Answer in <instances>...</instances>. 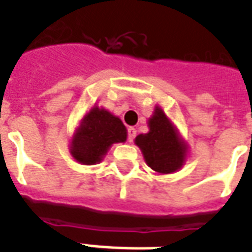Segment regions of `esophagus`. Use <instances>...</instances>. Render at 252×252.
Returning a JSON list of instances; mask_svg holds the SVG:
<instances>
[{
	"mask_svg": "<svg viewBox=\"0 0 252 252\" xmlns=\"http://www.w3.org/2000/svg\"><path fill=\"white\" fill-rule=\"evenodd\" d=\"M135 133H137V130H135L134 127H129V129H127V140H129V142H133V140H134L135 137Z\"/></svg>",
	"mask_w": 252,
	"mask_h": 252,
	"instance_id": "obj_1",
	"label": "esophagus"
}]
</instances>
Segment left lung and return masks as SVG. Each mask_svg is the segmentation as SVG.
I'll return each instance as SVG.
<instances>
[{
    "label": "left lung",
    "mask_w": 252,
    "mask_h": 252,
    "mask_svg": "<svg viewBox=\"0 0 252 252\" xmlns=\"http://www.w3.org/2000/svg\"><path fill=\"white\" fill-rule=\"evenodd\" d=\"M149 131L135 137V145L146 164L158 174H172L182 168L187 156V144L160 107L149 118Z\"/></svg>",
    "instance_id": "1"
}]
</instances>
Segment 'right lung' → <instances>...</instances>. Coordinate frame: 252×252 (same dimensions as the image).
I'll return each instance as SVG.
<instances>
[{
	"label": "right lung",
	"mask_w": 252,
	"mask_h": 252,
	"mask_svg": "<svg viewBox=\"0 0 252 252\" xmlns=\"http://www.w3.org/2000/svg\"><path fill=\"white\" fill-rule=\"evenodd\" d=\"M127 130L122 121L104 108L92 107L73 135L70 155L85 165L100 163L112 144L125 142Z\"/></svg>",
	"instance_id": "add662e5"
}]
</instances>
